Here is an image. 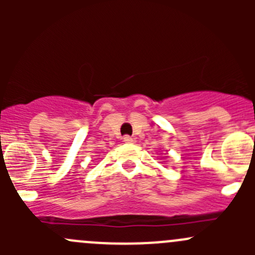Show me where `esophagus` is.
Instances as JSON below:
<instances>
[{"label":"esophagus","mask_w":255,"mask_h":255,"mask_svg":"<svg viewBox=\"0 0 255 255\" xmlns=\"http://www.w3.org/2000/svg\"><path fill=\"white\" fill-rule=\"evenodd\" d=\"M123 142H125V143H133L134 140H133V138L130 137V135H125V137H123Z\"/></svg>","instance_id":"esophagus-1"}]
</instances>
